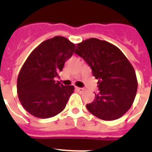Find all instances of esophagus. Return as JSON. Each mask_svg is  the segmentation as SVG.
<instances>
[{
  "label": "esophagus",
  "instance_id": "obj_1",
  "mask_svg": "<svg viewBox=\"0 0 152 152\" xmlns=\"http://www.w3.org/2000/svg\"><path fill=\"white\" fill-rule=\"evenodd\" d=\"M76 89L78 91H80V92H83V91H84V88H78V87H76Z\"/></svg>",
  "mask_w": 152,
  "mask_h": 152
}]
</instances>
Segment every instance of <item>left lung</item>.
<instances>
[{"instance_id": "1", "label": "left lung", "mask_w": 152, "mask_h": 152, "mask_svg": "<svg viewBox=\"0 0 152 152\" xmlns=\"http://www.w3.org/2000/svg\"><path fill=\"white\" fill-rule=\"evenodd\" d=\"M75 53L87 62L98 80L99 92L86 105L89 112L104 121L124 115L137 91L136 72L127 57L113 44L94 38L77 44Z\"/></svg>"}]
</instances>
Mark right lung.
Listing matches in <instances>:
<instances>
[{
	"label": "right lung",
	"instance_id": "obj_1",
	"mask_svg": "<svg viewBox=\"0 0 152 152\" xmlns=\"http://www.w3.org/2000/svg\"><path fill=\"white\" fill-rule=\"evenodd\" d=\"M75 44L61 36L42 42L24 62L17 79V94L23 107L31 115L49 118L61 113L74 87L64 86L59 77L64 62L72 56Z\"/></svg>",
	"mask_w": 152,
	"mask_h": 152
}]
</instances>
